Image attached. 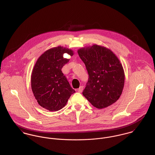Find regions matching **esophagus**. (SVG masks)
Listing matches in <instances>:
<instances>
[{
  "label": "esophagus",
  "mask_w": 155,
  "mask_h": 155,
  "mask_svg": "<svg viewBox=\"0 0 155 155\" xmlns=\"http://www.w3.org/2000/svg\"><path fill=\"white\" fill-rule=\"evenodd\" d=\"M83 90V86H80V88H79V89H78L77 91H78V92L81 93V92H82Z\"/></svg>",
  "instance_id": "obj_1"
}]
</instances>
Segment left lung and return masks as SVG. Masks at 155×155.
Instances as JSON below:
<instances>
[{
	"label": "left lung",
	"mask_w": 155,
	"mask_h": 155,
	"mask_svg": "<svg viewBox=\"0 0 155 155\" xmlns=\"http://www.w3.org/2000/svg\"><path fill=\"white\" fill-rule=\"evenodd\" d=\"M77 51L89 77L83 96L99 109L115 103L122 93L125 77L119 58L109 48L96 44Z\"/></svg>",
	"instance_id": "left-lung-1"
}]
</instances>
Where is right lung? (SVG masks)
<instances>
[{
  "instance_id": "right-lung-1",
  "label": "right lung",
  "mask_w": 155,
  "mask_h": 155,
  "mask_svg": "<svg viewBox=\"0 0 155 155\" xmlns=\"http://www.w3.org/2000/svg\"><path fill=\"white\" fill-rule=\"evenodd\" d=\"M74 55V51L58 46L45 51L37 59L31 74V91L38 104L44 108L56 111L63 108L75 91L62 72L69 59L63 54Z\"/></svg>"
}]
</instances>
